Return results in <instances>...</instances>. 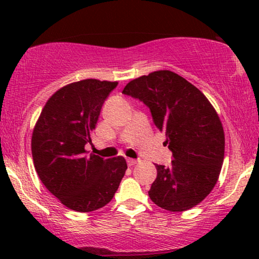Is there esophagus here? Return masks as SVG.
<instances>
[{"instance_id":"34e87169","label":"esophagus","mask_w":259,"mask_h":259,"mask_svg":"<svg viewBox=\"0 0 259 259\" xmlns=\"http://www.w3.org/2000/svg\"><path fill=\"white\" fill-rule=\"evenodd\" d=\"M138 161H139V160H137V159L128 158V159H127V165H128V166H134Z\"/></svg>"}]
</instances>
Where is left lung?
Instances as JSON below:
<instances>
[{"label": "left lung", "instance_id": "left-lung-1", "mask_svg": "<svg viewBox=\"0 0 259 259\" xmlns=\"http://www.w3.org/2000/svg\"><path fill=\"white\" fill-rule=\"evenodd\" d=\"M122 94L150 108L172 151L171 165H155L157 178L148 191L152 201L171 212L196 206L214 187L224 160V131L210 101L171 70L134 79Z\"/></svg>", "mask_w": 259, "mask_h": 259}]
</instances>
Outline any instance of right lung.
Segmentation results:
<instances>
[{
    "instance_id": "obj_1",
    "label": "right lung",
    "mask_w": 259,
    "mask_h": 259,
    "mask_svg": "<svg viewBox=\"0 0 259 259\" xmlns=\"http://www.w3.org/2000/svg\"><path fill=\"white\" fill-rule=\"evenodd\" d=\"M118 82L81 80L49 98L31 137V154L41 182L70 210L91 212L114 197L125 176L123 157L104 159L84 150L92 144L102 105Z\"/></svg>"
}]
</instances>
